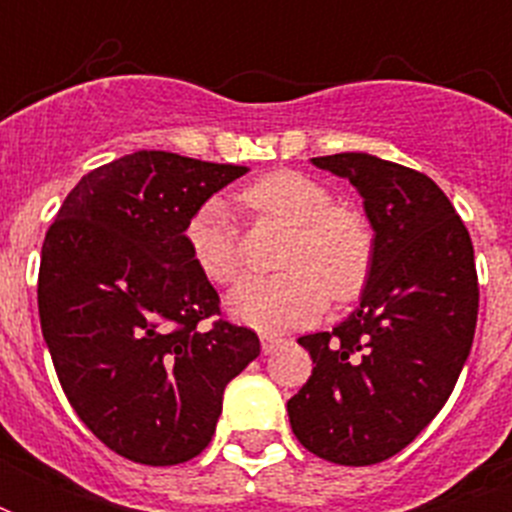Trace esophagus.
Listing matches in <instances>:
<instances>
[{"label": "esophagus", "instance_id": "34e87169", "mask_svg": "<svg viewBox=\"0 0 512 512\" xmlns=\"http://www.w3.org/2000/svg\"><path fill=\"white\" fill-rule=\"evenodd\" d=\"M281 337H276V335H263L260 337V348H263V353H273V350L279 348L281 345Z\"/></svg>", "mask_w": 512, "mask_h": 512}]
</instances>
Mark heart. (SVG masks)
I'll return each mask as SVG.
<instances>
[{
	"label": "heart",
	"mask_w": 512,
	"mask_h": 512,
	"mask_svg": "<svg viewBox=\"0 0 512 512\" xmlns=\"http://www.w3.org/2000/svg\"><path fill=\"white\" fill-rule=\"evenodd\" d=\"M236 199L252 215L289 225V236L279 252L284 271L233 289V319L260 332H287L319 319L329 292L335 300H350L364 289L374 263L369 223L353 207L332 204V191L316 177L268 172L244 185ZM183 241L204 279L220 287L239 279V231L223 199L212 196L193 207Z\"/></svg>",
	"instance_id": "1"
}]
</instances>
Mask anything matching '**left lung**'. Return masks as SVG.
Returning a JSON list of instances; mask_svg holds the SVG:
<instances>
[{
    "mask_svg": "<svg viewBox=\"0 0 512 512\" xmlns=\"http://www.w3.org/2000/svg\"><path fill=\"white\" fill-rule=\"evenodd\" d=\"M348 177L374 228L361 305L332 332L300 337L313 372L287 401L297 441L337 465H374L409 446L452 396L473 345V241L428 175L372 154L313 159Z\"/></svg>",
    "mask_w": 512,
    "mask_h": 512,
    "instance_id": "obj_1",
    "label": "left lung"
}]
</instances>
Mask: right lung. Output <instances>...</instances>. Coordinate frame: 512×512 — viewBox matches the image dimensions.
Instances as JSON below:
<instances>
[{"instance_id":"obj_1","label":"right lung","mask_w":512,"mask_h":512,"mask_svg":"<svg viewBox=\"0 0 512 512\" xmlns=\"http://www.w3.org/2000/svg\"><path fill=\"white\" fill-rule=\"evenodd\" d=\"M244 172L135 151L87 172L44 236L36 300L63 393L111 452L140 465L204 452L225 385L260 356L252 329L217 319L220 297L183 241L193 207Z\"/></svg>"}]
</instances>
